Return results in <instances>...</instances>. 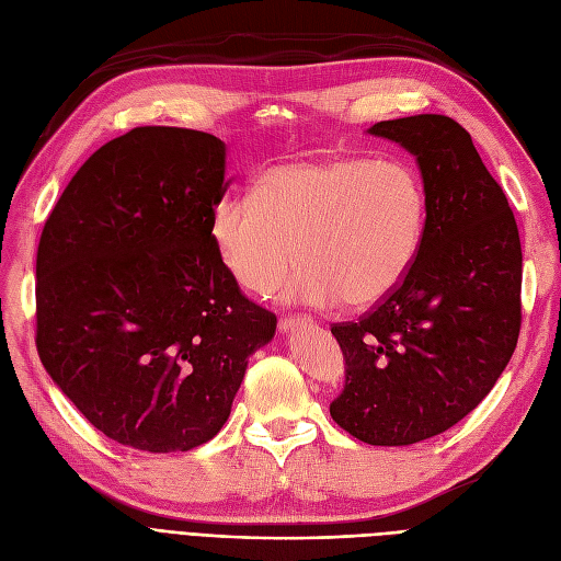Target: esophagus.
I'll use <instances>...</instances> for the list:
<instances>
[{
  "instance_id": "34e87169",
  "label": "esophagus",
  "mask_w": 561,
  "mask_h": 561,
  "mask_svg": "<svg viewBox=\"0 0 561 561\" xmlns=\"http://www.w3.org/2000/svg\"><path fill=\"white\" fill-rule=\"evenodd\" d=\"M311 325V318H299V316H287L278 320V330L280 332H293L297 328H307Z\"/></svg>"
}]
</instances>
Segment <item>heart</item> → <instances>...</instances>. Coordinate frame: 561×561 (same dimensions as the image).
Masks as SVG:
<instances>
[{
    "label": "heart",
    "instance_id": "1",
    "mask_svg": "<svg viewBox=\"0 0 561 561\" xmlns=\"http://www.w3.org/2000/svg\"><path fill=\"white\" fill-rule=\"evenodd\" d=\"M428 229V196L402 161L320 154L271 165L254 194L225 196L210 241L229 276L268 295L297 264L285 299L363 309L410 276Z\"/></svg>",
    "mask_w": 561,
    "mask_h": 561
}]
</instances>
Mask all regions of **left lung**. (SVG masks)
<instances>
[{"mask_svg":"<svg viewBox=\"0 0 561 561\" xmlns=\"http://www.w3.org/2000/svg\"><path fill=\"white\" fill-rule=\"evenodd\" d=\"M416 159L428 229L410 276L358 322L332 328L346 360L332 419L377 447L445 433L511 363L522 322L515 215L468 130L443 114L367 128Z\"/></svg>","mask_w":561,"mask_h":561,"instance_id":"8db88e82","label":"left lung"}]
</instances>
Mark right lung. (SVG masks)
<instances>
[{
    "mask_svg": "<svg viewBox=\"0 0 561 561\" xmlns=\"http://www.w3.org/2000/svg\"><path fill=\"white\" fill-rule=\"evenodd\" d=\"M210 133L142 126L83 163L37 250V351L114 443L190 451L231 414L276 316L245 299L210 241L229 180Z\"/></svg>",
    "mask_w": 561,
    "mask_h": 561,
    "instance_id": "add662e5",
    "label": "right lung"
}]
</instances>
